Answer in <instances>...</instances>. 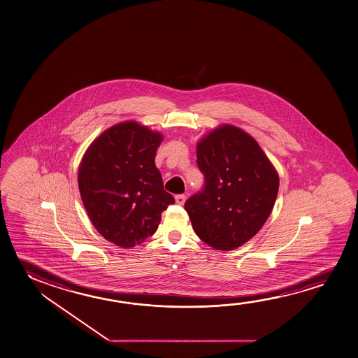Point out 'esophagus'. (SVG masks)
Returning <instances> with one entry per match:
<instances>
[{
    "instance_id": "esophagus-1",
    "label": "esophagus",
    "mask_w": 358,
    "mask_h": 358,
    "mask_svg": "<svg viewBox=\"0 0 358 358\" xmlns=\"http://www.w3.org/2000/svg\"><path fill=\"white\" fill-rule=\"evenodd\" d=\"M185 200H187V196L184 194H178L176 196V201L178 205H184Z\"/></svg>"
}]
</instances>
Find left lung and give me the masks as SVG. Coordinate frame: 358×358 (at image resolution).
Segmentation results:
<instances>
[{"label": "left lung", "mask_w": 358, "mask_h": 358, "mask_svg": "<svg viewBox=\"0 0 358 358\" xmlns=\"http://www.w3.org/2000/svg\"><path fill=\"white\" fill-rule=\"evenodd\" d=\"M196 164L204 185L184 204L194 231L214 249H236L271 214L278 173L255 139L233 125L199 143Z\"/></svg>", "instance_id": "8db88e82"}]
</instances>
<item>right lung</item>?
<instances>
[{"label":"right lung","instance_id":"add662e5","mask_svg":"<svg viewBox=\"0 0 358 358\" xmlns=\"http://www.w3.org/2000/svg\"><path fill=\"white\" fill-rule=\"evenodd\" d=\"M163 136L136 122L114 125L87 149L78 169L80 198L103 238L129 249L152 236L174 204L155 166Z\"/></svg>","mask_w":358,"mask_h":358}]
</instances>
